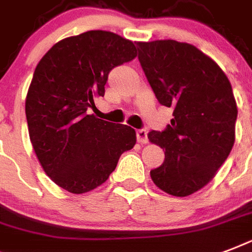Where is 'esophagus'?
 Listing matches in <instances>:
<instances>
[{
  "label": "esophagus",
  "mask_w": 252,
  "mask_h": 252,
  "mask_svg": "<svg viewBox=\"0 0 252 252\" xmlns=\"http://www.w3.org/2000/svg\"><path fill=\"white\" fill-rule=\"evenodd\" d=\"M136 136H137V141L140 144H146L148 142V132L144 129H138L136 132Z\"/></svg>",
  "instance_id": "1"
}]
</instances>
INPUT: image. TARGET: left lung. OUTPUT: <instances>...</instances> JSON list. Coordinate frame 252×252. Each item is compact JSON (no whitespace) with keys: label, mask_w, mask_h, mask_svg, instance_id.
Listing matches in <instances>:
<instances>
[{"label":"left lung","mask_w":252,"mask_h":252,"mask_svg":"<svg viewBox=\"0 0 252 252\" xmlns=\"http://www.w3.org/2000/svg\"><path fill=\"white\" fill-rule=\"evenodd\" d=\"M137 45L158 102L174 108L163 132L148 133L165 150V161L150 176L168 195L189 196L215 178L234 145L238 110L230 81L195 45L171 39Z\"/></svg>","instance_id":"left-lung-1"}]
</instances>
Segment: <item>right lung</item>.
I'll list each match as a JSON object with an SVG mask.
<instances>
[{"label": "right lung", "instance_id": "obj_1", "mask_svg": "<svg viewBox=\"0 0 252 252\" xmlns=\"http://www.w3.org/2000/svg\"><path fill=\"white\" fill-rule=\"evenodd\" d=\"M136 56L133 41L93 30L57 41L36 65L26 96L29 134L59 187L76 195L99 187L136 144L133 128L87 115L108 73Z\"/></svg>", "mask_w": 252, "mask_h": 252}]
</instances>
